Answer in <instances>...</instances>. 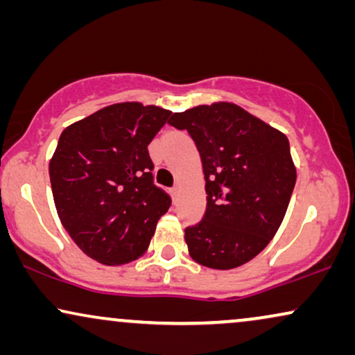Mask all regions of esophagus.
I'll list each match as a JSON object with an SVG mask.
<instances>
[{
	"label": "esophagus",
	"mask_w": 355,
	"mask_h": 355,
	"mask_svg": "<svg viewBox=\"0 0 355 355\" xmlns=\"http://www.w3.org/2000/svg\"><path fill=\"white\" fill-rule=\"evenodd\" d=\"M171 193H173V197L176 198V197L179 196V186H174V187L171 189Z\"/></svg>",
	"instance_id": "1"
}]
</instances>
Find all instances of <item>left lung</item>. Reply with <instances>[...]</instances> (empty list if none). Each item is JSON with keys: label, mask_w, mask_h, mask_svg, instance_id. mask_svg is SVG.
Masks as SVG:
<instances>
[{"label": "left lung", "mask_w": 355, "mask_h": 355, "mask_svg": "<svg viewBox=\"0 0 355 355\" xmlns=\"http://www.w3.org/2000/svg\"><path fill=\"white\" fill-rule=\"evenodd\" d=\"M168 123L191 134L205 174L207 210L186 227L189 254L213 270L247 263L273 239L293 196L288 137L227 101L174 113Z\"/></svg>", "instance_id": "left-lung-1"}]
</instances>
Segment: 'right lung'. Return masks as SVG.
Instances as JSON below:
<instances>
[{
    "label": "right lung",
    "instance_id": "right-lung-1",
    "mask_svg": "<svg viewBox=\"0 0 355 355\" xmlns=\"http://www.w3.org/2000/svg\"><path fill=\"white\" fill-rule=\"evenodd\" d=\"M171 114L139 101L110 105L67 125L50 159L53 198L77 247L103 265L148 249L171 198L153 184L148 144Z\"/></svg>",
    "mask_w": 355,
    "mask_h": 355
}]
</instances>
